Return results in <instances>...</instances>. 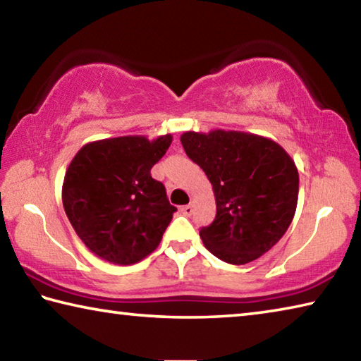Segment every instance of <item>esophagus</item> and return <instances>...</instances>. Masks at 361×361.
Returning a JSON list of instances; mask_svg holds the SVG:
<instances>
[{"instance_id":"1","label":"esophagus","mask_w":361,"mask_h":361,"mask_svg":"<svg viewBox=\"0 0 361 361\" xmlns=\"http://www.w3.org/2000/svg\"><path fill=\"white\" fill-rule=\"evenodd\" d=\"M192 212H194V207H192L191 204L181 207V213H183V215H185V216H191Z\"/></svg>"}]
</instances>
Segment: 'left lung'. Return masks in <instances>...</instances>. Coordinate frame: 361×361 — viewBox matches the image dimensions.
<instances>
[{"label": "left lung", "instance_id": "left-lung-1", "mask_svg": "<svg viewBox=\"0 0 361 361\" xmlns=\"http://www.w3.org/2000/svg\"><path fill=\"white\" fill-rule=\"evenodd\" d=\"M188 157L204 170L216 200V216L199 235L229 264L258 259L282 239L298 204V169L282 146L253 133L185 132Z\"/></svg>", "mask_w": 361, "mask_h": 361}]
</instances>
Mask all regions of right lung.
<instances>
[{"label": "right lung", "instance_id": "add662e5", "mask_svg": "<svg viewBox=\"0 0 361 361\" xmlns=\"http://www.w3.org/2000/svg\"><path fill=\"white\" fill-rule=\"evenodd\" d=\"M172 143L118 137L84 145L65 173L66 216L90 252L113 264H135L154 252L172 221L166 186L151 176Z\"/></svg>", "mask_w": 361, "mask_h": 361}]
</instances>
